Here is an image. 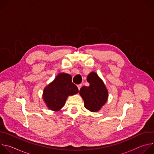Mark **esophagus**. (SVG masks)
Here are the masks:
<instances>
[{"instance_id": "34e87169", "label": "esophagus", "mask_w": 154, "mask_h": 154, "mask_svg": "<svg viewBox=\"0 0 154 154\" xmlns=\"http://www.w3.org/2000/svg\"><path fill=\"white\" fill-rule=\"evenodd\" d=\"M82 86V84H79V85H77V87H78V89H79V90H80Z\"/></svg>"}]
</instances>
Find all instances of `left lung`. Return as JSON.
I'll use <instances>...</instances> for the list:
<instances>
[{"label":"left lung","instance_id":"1","mask_svg":"<svg viewBox=\"0 0 154 154\" xmlns=\"http://www.w3.org/2000/svg\"><path fill=\"white\" fill-rule=\"evenodd\" d=\"M89 86H83L79 93L84 100L85 107L92 112H96L106 102L108 93L103 81L98 75L91 72L87 77Z\"/></svg>","mask_w":154,"mask_h":154}]
</instances>
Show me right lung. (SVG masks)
Masks as SVG:
<instances>
[{
	"instance_id": "obj_1",
	"label": "right lung",
	"mask_w": 154,
	"mask_h": 154,
	"mask_svg": "<svg viewBox=\"0 0 154 154\" xmlns=\"http://www.w3.org/2000/svg\"><path fill=\"white\" fill-rule=\"evenodd\" d=\"M78 92L77 86L72 82L71 75L63 72L44 89L42 98L49 109L58 112L64 106L69 96Z\"/></svg>"
}]
</instances>
